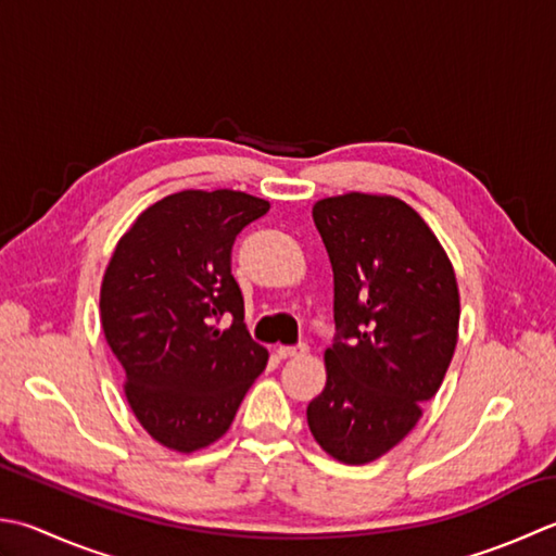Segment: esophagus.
<instances>
[{
  "label": "esophagus",
  "mask_w": 556,
  "mask_h": 556,
  "mask_svg": "<svg viewBox=\"0 0 556 556\" xmlns=\"http://www.w3.org/2000/svg\"><path fill=\"white\" fill-rule=\"evenodd\" d=\"M306 352H308V346H306V344H296V346H279V350H277V354H279L281 358L303 356Z\"/></svg>",
  "instance_id": "obj_1"
}]
</instances>
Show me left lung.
<instances>
[{
    "mask_svg": "<svg viewBox=\"0 0 556 556\" xmlns=\"http://www.w3.org/2000/svg\"><path fill=\"white\" fill-rule=\"evenodd\" d=\"M313 222L334 275L337 334L306 417L325 453L364 465L405 439L439 393L458 344V281L439 238L397 198H325Z\"/></svg>",
    "mask_w": 556,
    "mask_h": 556,
    "instance_id": "1",
    "label": "left lung"
}]
</instances>
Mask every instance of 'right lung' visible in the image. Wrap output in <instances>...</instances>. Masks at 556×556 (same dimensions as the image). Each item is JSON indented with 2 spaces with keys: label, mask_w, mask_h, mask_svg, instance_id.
Listing matches in <instances>:
<instances>
[{
  "label": "right lung",
  "mask_w": 556,
  "mask_h": 556,
  "mask_svg": "<svg viewBox=\"0 0 556 556\" xmlns=\"http://www.w3.org/2000/svg\"><path fill=\"white\" fill-rule=\"evenodd\" d=\"M267 200L182 190L151 204L119 238L101 285L105 342L135 417L161 445L200 451L222 439L265 371L267 350L243 323L231 248ZM232 318L219 331L215 323Z\"/></svg>",
  "instance_id": "obj_1"
}]
</instances>
